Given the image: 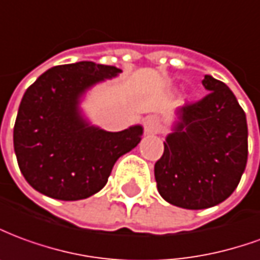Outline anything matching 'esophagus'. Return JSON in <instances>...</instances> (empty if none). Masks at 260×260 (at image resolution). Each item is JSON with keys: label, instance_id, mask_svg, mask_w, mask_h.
<instances>
[{"label": "esophagus", "instance_id": "34e87169", "mask_svg": "<svg viewBox=\"0 0 260 260\" xmlns=\"http://www.w3.org/2000/svg\"><path fill=\"white\" fill-rule=\"evenodd\" d=\"M145 132L150 134H156L161 128V123H159V119L156 116H148L144 121Z\"/></svg>", "mask_w": 260, "mask_h": 260}]
</instances>
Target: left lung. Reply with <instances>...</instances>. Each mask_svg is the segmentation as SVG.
Segmentation results:
<instances>
[{"instance_id": "8db88e82", "label": "left lung", "mask_w": 260, "mask_h": 260, "mask_svg": "<svg viewBox=\"0 0 260 260\" xmlns=\"http://www.w3.org/2000/svg\"><path fill=\"white\" fill-rule=\"evenodd\" d=\"M203 85L206 96L178 110L179 123L154 168L159 194L182 209H209L230 198L248 159L244 109L221 81L204 75Z\"/></svg>"}]
</instances>
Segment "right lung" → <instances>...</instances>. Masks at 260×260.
I'll list each match as a JSON object with an SVG mask.
<instances>
[{
    "instance_id": "add662e5",
    "label": "right lung",
    "mask_w": 260,
    "mask_h": 260,
    "mask_svg": "<svg viewBox=\"0 0 260 260\" xmlns=\"http://www.w3.org/2000/svg\"><path fill=\"white\" fill-rule=\"evenodd\" d=\"M119 73L92 61L64 64L27 88L14 126V148L33 189L66 202L89 198L106 185L119 156L139 144L141 126L110 133L89 126L78 112L85 89Z\"/></svg>"
}]
</instances>
